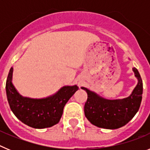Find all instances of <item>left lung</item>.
I'll list each match as a JSON object with an SVG mask.
<instances>
[{
  "label": "left lung",
  "instance_id": "left-lung-1",
  "mask_svg": "<svg viewBox=\"0 0 150 150\" xmlns=\"http://www.w3.org/2000/svg\"><path fill=\"white\" fill-rule=\"evenodd\" d=\"M133 71L138 83L131 95L124 99L107 100L82 87L88 95L85 116L91 124L99 128L116 129L124 126L135 116L142 100L143 82L137 69L133 67Z\"/></svg>",
  "mask_w": 150,
  "mask_h": 150
}]
</instances>
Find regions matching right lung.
Instances as JSON below:
<instances>
[{"label":"right lung","mask_w":150,"mask_h":150,"mask_svg":"<svg viewBox=\"0 0 150 150\" xmlns=\"http://www.w3.org/2000/svg\"><path fill=\"white\" fill-rule=\"evenodd\" d=\"M11 67L6 83V92L10 109L18 120L34 128H45L59 123L66 103L78 90L76 86H64L57 93L41 99L19 95L12 83Z\"/></svg>","instance_id":"add662e5"}]
</instances>
